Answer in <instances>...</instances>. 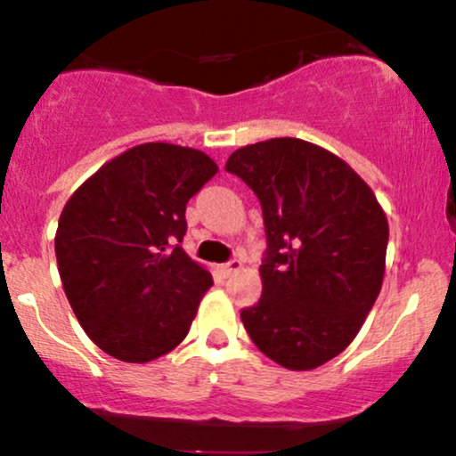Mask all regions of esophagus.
Segmentation results:
<instances>
[{
	"label": "esophagus",
	"mask_w": 456,
	"mask_h": 456,
	"mask_svg": "<svg viewBox=\"0 0 456 456\" xmlns=\"http://www.w3.org/2000/svg\"><path fill=\"white\" fill-rule=\"evenodd\" d=\"M240 268H242V261L232 259V261H227V264H224V265H221V272H223L224 276H229V274H233V272H238Z\"/></svg>",
	"instance_id": "esophagus-1"
}]
</instances>
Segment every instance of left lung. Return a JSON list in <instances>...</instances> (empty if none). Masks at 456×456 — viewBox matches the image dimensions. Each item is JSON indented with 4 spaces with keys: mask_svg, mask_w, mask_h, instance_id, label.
Here are the masks:
<instances>
[{
    "mask_svg": "<svg viewBox=\"0 0 456 456\" xmlns=\"http://www.w3.org/2000/svg\"><path fill=\"white\" fill-rule=\"evenodd\" d=\"M224 169L255 192L268 248L261 291L240 317L276 364L311 370L354 341L378 300L388 221L347 162L279 137L235 150Z\"/></svg>",
    "mask_w": 456,
    "mask_h": 456,
    "instance_id": "left-lung-1",
    "label": "left lung"
}]
</instances>
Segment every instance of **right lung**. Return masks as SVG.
<instances>
[{
	"instance_id": "1",
	"label": "right lung",
	"mask_w": 456,
	"mask_h": 456,
	"mask_svg": "<svg viewBox=\"0 0 456 456\" xmlns=\"http://www.w3.org/2000/svg\"><path fill=\"white\" fill-rule=\"evenodd\" d=\"M210 156L143 143L115 156L61 210L55 257L72 311L102 352L150 362L184 341L212 274L182 248L186 203L216 175Z\"/></svg>"
}]
</instances>
